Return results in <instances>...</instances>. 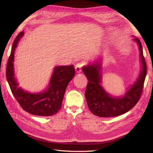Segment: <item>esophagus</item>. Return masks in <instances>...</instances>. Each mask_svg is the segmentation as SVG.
I'll return each instance as SVG.
<instances>
[{"mask_svg": "<svg viewBox=\"0 0 153 153\" xmlns=\"http://www.w3.org/2000/svg\"><path fill=\"white\" fill-rule=\"evenodd\" d=\"M82 63H77L75 66V70L77 73H80L82 71Z\"/></svg>", "mask_w": 153, "mask_h": 153, "instance_id": "1", "label": "esophagus"}]
</instances>
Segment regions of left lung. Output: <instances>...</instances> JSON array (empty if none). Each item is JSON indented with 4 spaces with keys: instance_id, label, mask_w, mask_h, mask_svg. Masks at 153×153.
<instances>
[{
    "instance_id": "1",
    "label": "left lung",
    "mask_w": 153,
    "mask_h": 153,
    "mask_svg": "<svg viewBox=\"0 0 153 153\" xmlns=\"http://www.w3.org/2000/svg\"><path fill=\"white\" fill-rule=\"evenodd\" d=\"M139 45L141 58V71L138 79L121 97H113L105 91L101 85L102 65L96 61L92 65L84 67L82 71L88 82L85 91V97L89 110L98 117H110L122 115L129 111L139 100L143 89L146 74V64L143 56L141 43L137 37H134Z\"/></svg>"
}]
</instances>
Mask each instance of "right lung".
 Segmentation results:
<instances>
[{
	"instance_id": "obj_1",
	"label": "right lung",
	"mask_w": 153,
	"mask_h": 153,
	"mask_svg": "<svg viewBox=\"0 0 153 153\" xmlns=\"http://www.w3.org/2000/svg\"><path fill=\"white\" fill-rule=\"evenodd\" d=\"M23 36L24 32H20L12 44L6 70L8 85L14 98L24 110L35 116H53L61 108L65 90L68 84L75 75V70L73 65L55 67L48 87L42 92L30 93L18 87L14 77V52L18 42Z\"/></svg>"
}]
</instances>
